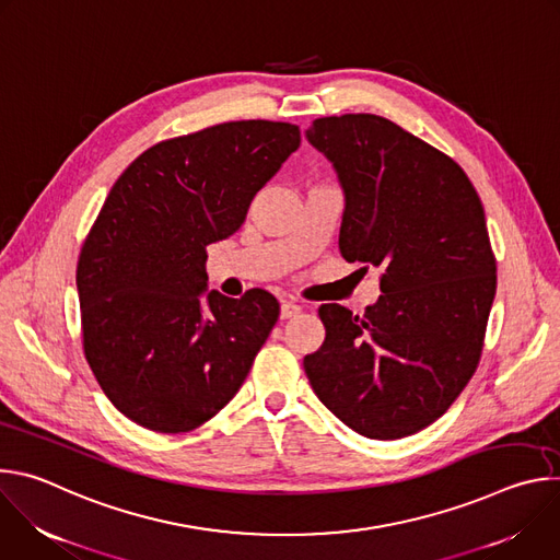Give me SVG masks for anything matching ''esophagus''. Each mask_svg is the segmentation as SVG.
<instances>
[{
  "mask_svg": "<svg viewBox=\"0 0 560 560\" xmlns=\"http://www.w3.org/2000/svg\"><path fill=\"white\" fill-rule=\"evenodd\" d=\"M296 314H301V305H296L292 301H283L281 303V318H292Z\"/></svg>",
  "mask_w": 560,
  "mask_h": 560,
  "instance_id": "1",
  "label": "esophagus"
}]
</instances>
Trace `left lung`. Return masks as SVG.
Listing matches in <instances>:
<instances>
[{"instance_id": "obj_1", "label": "left lung", "mask_w": 560, "mask_h": 560, "mask_svg": "<svg viewBox=\"0 0 560 560\" xmlns=\"http://www.w3.org/2000/svg\"><path fill=\"white\" fill-rule=\"evenodd\" d=\"M305 139L343 188V259L383 268L363 316L318 307L326 341L305 374L354 432L410 436L445 415L481 359L497 294L483 203L454 159L385 117H322Z\"/></svg>"}]
</instances>
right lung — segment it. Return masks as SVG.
Listing matches in <instances>:
<instances>
[{"instance_id": "obj_1", "label": "right lung", "mask_w": 560, "mask_h": 560, "mask_svg": "<svg viewBox=\"0 0 560 560\" xmlns=\"http://www.w3.org/2000/svg\"><path fill=\"white\" fill-rule=\"evenodd\" d=\"M299 143L292 124L228 121L148 148L110 188L77 292L86 359L130 421L190 432L244 385L279 303L266 290L208 292L206 248L242 228Z\"/></svg>"}]
</instances>
